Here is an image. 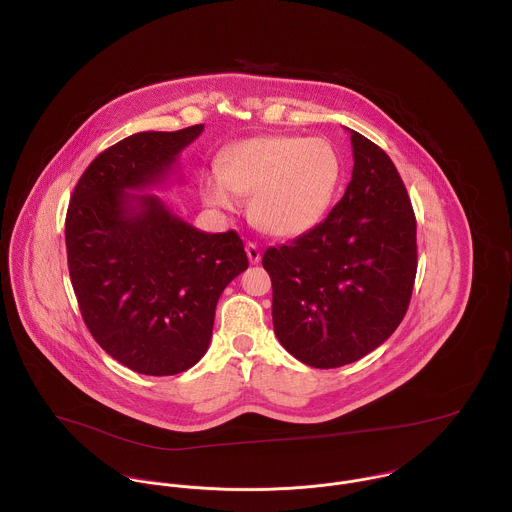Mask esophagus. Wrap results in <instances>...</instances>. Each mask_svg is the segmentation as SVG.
I'll use <instances>...</instances> for the list:
<instances>
[{
    "mask_svg": "<svg viewBox=\"0 0 512 512\" xmlns=\"http://www.w3.org/2000/svg\"><path fill=\"white\" fill-rule=\"evenodd\" d=\"M246 254H248V260H250V264H258L260 262V248L254 244V242H248L246 244Z\"/></svg>",
    "mask_w": 512,
    "mask_h": 512,
    "instance_id": "esophagus-1",
    "label": "esophagus"
}]
</instances>
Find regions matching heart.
Returning a JSON list of instances; mask_svg holds the SVG:
<instances>
[{
    "instance_id": "obj_1",
    "label": "heart",
    "mask_w": 512,
    "mask_h": 512,
    "mask_svg": "<svg viewBox=\"0 0 512 512\" xmlns=\"http://www.w3.org/2000/svg\"><path fill=\"white\" fill-rule=\"evenodd\" d=\"M341 177V155L327 140L256 136L224 149L219 171L203 177V197L215 209L236 211L240 195H252L254 224L292 238L327 215Z\"/></svg>"
}]
</instances>
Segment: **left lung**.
<instances>
[{"label": "left lung", "mask_w": 512, "mask_h": 512, "mask_svg": "<svg viewBox=\"0 0 512 512\" xmlns=\"http://www.w3.org/2000/svg\"><path fill=\"white\" fill-rule=\"evenodd\" d=\"M353 177L327 219L268 248L274 331L313 368L363 359L404 319L418 268L416 217L392 159L351 130Z\"/></svg>", "instance_id": "1"}]
</instances>
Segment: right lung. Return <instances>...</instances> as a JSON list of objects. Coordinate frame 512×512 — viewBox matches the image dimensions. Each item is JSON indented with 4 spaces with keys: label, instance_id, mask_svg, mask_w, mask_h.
I'll list each match as a JSON object with an SVG mask.
<instances>
[{
    "label": "right lung",
    "instance_id": "add662e5",
    "mask_svg": "<svg viewBox=\"0 0 512 512\" xmlns=\"http://www.w3.org/2000/svg\"><path fill=\"white\" fill-rule=\"evenodd\" d=\"M203 128L140 132L104 149L69 203L67 260L82 319L112 359L140 374L197 365L220 293L248 268L234 230L201 232L159 197L136 193L159 185Z\"/></svg>",
    "mask_w": 512,
    "mask_h": 512
}]
</instances>
